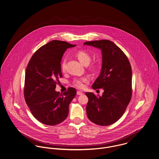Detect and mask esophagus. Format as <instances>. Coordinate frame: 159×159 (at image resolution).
Listing matches in <instances>:
<instances>
[{
	"mask_svg": "<svg viewBox=\"0 0 159 159\" xmlns=\"http://www.w3.org/2000/svg\"><path fill=\"white\" fill-rule=\"evenodd\" d=\"M77 95H83V93L82 92H81V91H78V92H77Z\"/></svg>",
	"mask_w": 159,
	"mask_h": 159,
	"instance_id": "esophagus-1",
	"label": "esophagus"
}]
</instances>
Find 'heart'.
I'll use <instances>...</instances> for the list:
<instances>
[{"label":"heart","mask_w":159,"mask_h":159,"mask_svg":"<svg viewBox=\"0 0 159 159\" xmlns=\"http://www.w3.org/2000/svg\"><path fill=\"white\" fill-rule=\"evenodd\" d=\"M75 55L78 59V60L85 66L88 65L91 60L90 55L84 51H79L76 53ZM66 66V60L64 59L61 64V68L63 71L65 70ZM88 81L89 80L87 78L83 77L80 78L75 79L73 81V83L75 86H76V87L79 89H83L84 87L85 83H87Z\"/></svg>","instance_id":"b5f03b06"}]
</instances>
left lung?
Masks as SVG:
<instances>
[{
	"label": "left lung",
	"mask_w": 159,
	"mask_h": 159,
	"mask_svg": "<svg viewBox=\"0 0 159 159\" xmlns=\"http://www.w3.org/2000/svg\"><path fill=\"white\" fill-rule=\"evenodd\" d=\"M84 45L101 50L102 67L92 88L102 89V95L96 97L86 92L89 98L86 107L90 120L97 125L108 126L117 121L127 108L132 95V70L124 52L108 40L86 42Z\"/></svg>",
	"instance_id": "8db88e82"
}]
</instances>
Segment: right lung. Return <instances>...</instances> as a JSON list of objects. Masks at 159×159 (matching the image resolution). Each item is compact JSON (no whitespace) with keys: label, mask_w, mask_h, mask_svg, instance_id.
Here are the masks:
<instances>
[{"label":"right lung","mask_w":159,"mask_h":159,"mask_svg":"<svg viewBox=\"0 0 159 159\" xmlns=\"http://www.w3.org/2000/svg\"><path fill=\"white\" fill-rule=\"evenodd\" d=\"M76 44L52 40L43 45L32 55L27 66L24 96L32 115L48 125H56L69 114V106L76 95L74 87L60 93L56 84L62 77L61 61L64 52Z\"/></svg>","instance_id":"add662e5"}]
</instances>
